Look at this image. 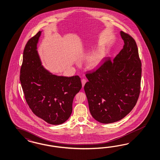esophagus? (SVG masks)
<instances>
[{"instance_id": "1", "label": "esophagus", "mask_w": 160, "mask_h": 160, "mask_svg": "<svg viewBox=\"0 0 160 160\" xmlns=\"http://www.w3.org/2000/svg\"><path fill=\"white\" fill-rule=\"evenodd\" d=\"M86 82L87 81L86 79H82V87L84 86V85H85V84L86 83Z\"/></svg>"}]
</instances>
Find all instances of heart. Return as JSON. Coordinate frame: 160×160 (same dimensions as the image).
Segmentation results:
<instances>
[{
  "label": "heart",
  "instance_id": "heart-1",
  "mask_svg": "<svg viewBox=\"0 0 160 160\" xmlns=\"http://www.w3.org/2000/svg\"><path fill=\"white\" fill-rule=\"evenodd\" d=\"M105 55V51L103 49H98L88 56L87 61V65L88 68L91 69H95L99 66Z\"/></svg>",
  "mask_w": 160,
  "mask_h": 160
}]
</instances>
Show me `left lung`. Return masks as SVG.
Here are the masks:
<instances>
[{
  "label": "left lung",
  "instance_id": "left-lung-1",
  "mask_svg": "<svg viewBox=\"0 0 160 160\" xmlns=\"http://www.w3.org/2000/svg\"><path fill=\"white\" fill-rule=\"evenodd\" d=\"M123 49L111 61L87 73L84 91L92 117L102 123L120 121L133 109L140 94L142 63L134 39L121 31Z\"/></svg>",
  "mask_w": 160,
  "mask_h": 160
}]
</instances>
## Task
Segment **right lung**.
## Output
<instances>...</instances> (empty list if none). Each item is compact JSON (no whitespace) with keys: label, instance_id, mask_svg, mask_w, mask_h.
<instances>
[{"label":"right lung","instance_id":"obj_1","mask_svg":"<svg viewBox=\"0 0 160 160\" xmlns=\"http://www.w3.org/2000/svg\"><path fill=\"white\" fill-rule=\"evenodd\" d=\"M41 32L26 45L20 80L32 112L49 124L60 125L71 115L74 97L82 85L78 76H59L44 68L37 51Z\"/></svg>","mask_w":160,"mask_h":160}]
</instances>
